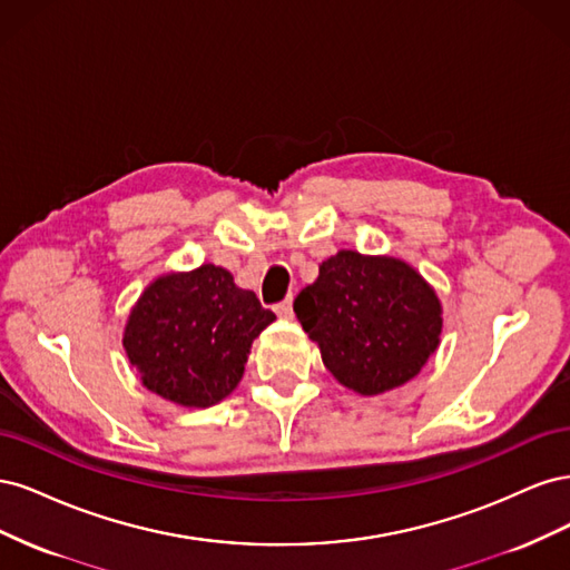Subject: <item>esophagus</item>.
<instances>
[{"label": "esophagus", "instance_id": "obj_1", "mask_svg": "<svg viewBox=\"0 0 570 570\" xmlns=\"http://www.w3.org/2000/svg\"><path fill=\"white\" fill-rule=\"evenodd\" d=\"M275 314H278L281 318H292V295H287L281 304H275Z\"/></svg>", "mask_w": 570, "mask_h": 570}]
</instances>
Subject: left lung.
<instances>
[{
    "mask_svg": "<svg viewBox=\"0 0 570 570\" xmlns=\"http://www.w3.org/2000/svg\"><path fill=\"white\" fill-rule=\"evenodd\" d=\"M325 368L358 394H381L419 375L438 350L440 299L409 264L342 249L295 299Z\"/></svg>",
    "mask_w": 570,
    "mask_h": 570,
    "instance_id": "8db88e82",
    "label": "left lung"
}]
</instances>
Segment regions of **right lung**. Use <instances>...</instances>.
<instances>
[{
    "mask_svg": "<svg viewBox=\"0 0 570 570\" xmlns=\"http://www.w3.org/2000/svg\"><path fill=\"white\" fill-rule=\"evenodd\" d=\"M275 321L214 264L154 281L128 316L124 347L142 385L183 406H212L245 373L254 337Z\"/></svg>",
    "mask_w": 570,
    "mask_h": 570,
    "instance_id": "obj_1",
    "label": "right lung"
}]
</instances>
